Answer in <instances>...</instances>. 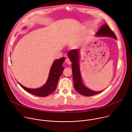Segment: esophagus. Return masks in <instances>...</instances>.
Listing matches in <instances>:
<instances>
[{
	"instance_id": "esophagus-1",
	"label": "esophagus",
	"mask_w": 132,
	"mask_h": 132,
	"mask_svg": "<svg viewBox=\"0 0 132 132\" xmlns=\"http://www.w3.org/2000/svg\"><path fill=\"white\" fill-rule=\"evenodd\" d=\"M65 62L68 64V65H70L71 64V62L70 61V60L69 59H66L65 60Z\"/></svg>"
}]
</instances>
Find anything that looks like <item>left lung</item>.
<instances>
[{"label": "left lung", "instance_id": "obj_1", "mask_svg": "<svg viewBox=\"0 0 132 132\" xmlns=\"http://www.w3.org/2000/svg\"><path fill=\"white\" fill-rule=\"evenodd\" d=\"M96 35L99 36H101L113 37V38L117 40V36L113 31L111 30L109 26L106 24L102 25L100 29L97 32ZM79 50L74 49L70 51L68 53V57L70 61L72 63L71 67L75 89L79 94H80V95L86 97L92 96L97 95V94L102 92L103 91H95L91 90L86 87L82 83L79 65Z\"/></svg>", "mask_w": 132, "mask_h": 132}]
</instances>
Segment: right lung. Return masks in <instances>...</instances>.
Instances as JSON below:
<instances>
[{
  "instance_id": "right-lung-1",
  "label": "right lung",
  "mask_w": 132,
  "mask_h": 132,
  "mask_svg": "<svg viewBox=\"0 0 132 132\" xmlns=\"http://www.w3.org/2000/svg\"><path fill=\"white\" fill-rule=\"evenodd\" d=\"M64 61L65 57H62L54 61L51 68L49 76L46 82L43 86L40 88L30 89L18 83L24 90L31 93L32 95L41 97L48 96L53 93L57 87L59 78L64 69V68L62 66Z\"/></svg>"
}]
</instances>
